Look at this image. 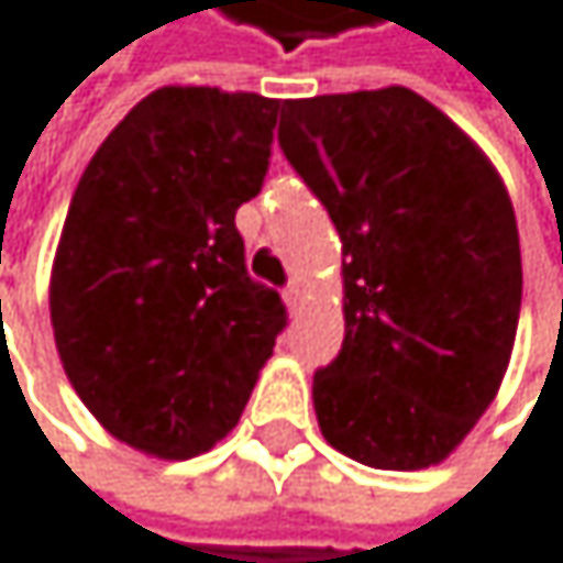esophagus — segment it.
<instances>
[{
    "label": "esophagus",
    "mask_w": 563,
    "mask_h": 563,
    "mask_svg": "<svg viewBox=\"0 0 563 563\" xmlns=\"http://www.w3.org/2000/svg\"><path fill=\"white\" fill-rule=\"evenodd\" d=\"M284 300H287V307H290V310H300V303H303V290H300L297 279H290V284L284 287Z\"/></svg>",
    "instance_id": "esophagus-1"
}]
</instances>
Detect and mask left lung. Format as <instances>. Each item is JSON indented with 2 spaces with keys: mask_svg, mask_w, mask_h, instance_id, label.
Instances as JSON below:
<instances>
[{
  "mask_svg": "<svg viewBox=\"0 0 563 563\" xmlns=\"http://www.w3.org/2000/svg\"><path fill=\"white\" fill-rule=\"evenodd\" d=\"M279 150L343 240L340 353L313 374L327 444L444 461L494 400L520 317V240L487 156L404 86L287 99Z\"/></svg>",
  "mask_w": 563,
  "mask_h": 563,
  "instance_id": "obj_1",
  "label": "left lung"
}]
</instances>
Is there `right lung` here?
<instances>
[{"label":"right lung","mask_w":563,"mask_h":563,"mask_svg":"<svg viewBox=\"0 0 563 563\" xmlns=\"http://www.w3.org/2000/svg\"><path fill=\"white\" fill-rule=\"evenodd\" d=\"M276 109L256 92L156 89L73 192L49 290L59 360L89 413L143 454L186 461L223 440L287 327L236 230Z\"/></svg>","instance_id":"add662e5"}]
</instances>
